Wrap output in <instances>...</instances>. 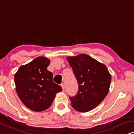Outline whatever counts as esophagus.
Here are the masks:
<instances>
[{
    "mask_svg": "<svg viewBox=\"0 0 134 134\" xmlns=\"http://www.w3.org/2000/svg\"><path fill=\"white\" fill-rule=\"evenodd\" d=\"M61 86H62V87L63 91L65 90V84H64V83H62V84H61Z\"/></svg>",
    "mask_w": 134,
    "mask_h": 134,
    "instance_id": "obj_1",
    "label": "esophagus"
}]
</instances>
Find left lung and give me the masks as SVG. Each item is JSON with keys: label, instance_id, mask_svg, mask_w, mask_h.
<instances>
[{"label": "left lung", "instance_id": "obj_1", "mask_svg": "<svg viewBox=\"0 0 134 134\" xmlns=\"http://www.w3.org/2000/svg\"><path fill=\"white\" fill-rule=\"evenodd\" d=\"M79 85L75 97H70L72 107L87 112L102 102L110 89L111 76L107 66L86 54L67 57Z\"/></svg>", "mask_w": 134, "mask_h": 134}]
</instances>
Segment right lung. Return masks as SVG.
<instances>
[{"label": "right lung", "mask_w": 134, "mask_h": 134, "mask_svg": "<svg viewBox=\"0 0 134 134\" xmlns=\"http://www.w3.org/2000/svg\"><path fill=\"white\" fill-rule=\"evenodd\" d=\"M50 60L38 57L21 65L14 75L17 94L22 103L34 111H42L51 106L56 94L62 88L53 81L47 70Z\"/></svg>", "instance_id": "right-lung-1"}]
</instances>
